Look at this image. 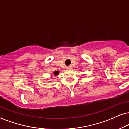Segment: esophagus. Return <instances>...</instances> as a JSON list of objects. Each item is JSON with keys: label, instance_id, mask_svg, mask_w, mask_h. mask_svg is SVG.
Returning <instances> with one entry per match:
<instances>
[{"label": "esophagus", "instance_id": "34e87169", "mask_svg": "<svg viewBox=\"0 0 129 129\" xmlns=\"http://www.w3.org/2000/svg\"><path fill=\"white\" fill-rule=\"evenodd\" d=\"M66 68H67V70H71V68H72V67H71V66H68V67H67Z\"/></svg>", "mask_w": 129, "mask_h": 129}]
</instances>
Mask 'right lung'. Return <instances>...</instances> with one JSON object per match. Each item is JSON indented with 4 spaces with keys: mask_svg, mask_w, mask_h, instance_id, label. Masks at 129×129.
I'll return each instance as SVG.
<instances>
[{
    "mask_svg": "<svg viewBox=\"0 0 129 129\" xmlns=\"http://www.w3.org/2000/svg\"><path fill=\"white\" fill-rule=\"evenodd\" d=\"M59 72L58 71H54V75H55V76H56V75L59 74Z\"/></svg>",
    "mask_w": 129,
    "mask_h": 129,
    "instance_id": "1",
    "label": "right lung"
}]
</instances>
